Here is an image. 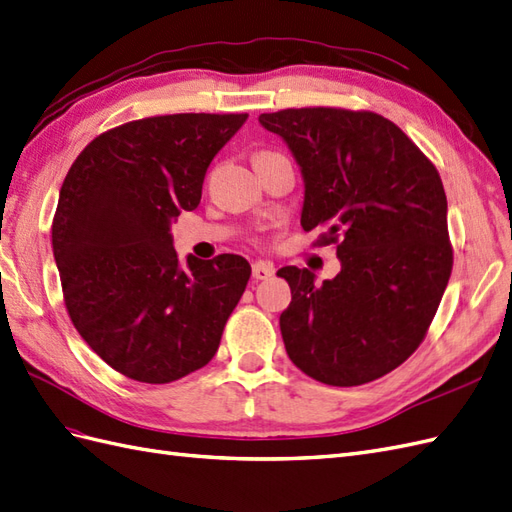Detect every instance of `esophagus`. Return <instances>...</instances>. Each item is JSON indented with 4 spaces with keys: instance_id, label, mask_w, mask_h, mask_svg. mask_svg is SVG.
<instances>
[{
    "instance_id": "1",
    "label": "esophagus",
    "mask_w": 512,
    "mask_h": 512,
    "mask_svg": "<svg viewBox=\"0 0 512 512\" xmlns=\"http://www.w3.org/2000/svg\"><path fill=\"white\" fill-rule=\"evenodd\" d=\"M274 274V266L270 264V261H255L253 264V279L257 281H268Z\"/></svg>"
}]
</instances>
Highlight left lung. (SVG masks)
<instances>
[{"label":"left lung","mask_w":512,"mask_h":512,"mask_svg":"<svg viewBox=\"0 0 512 512\" xmlns=\"http://www.w3.org/2000/svg\"><path fill=\"white\" fill-rule=\"evenodd\" d=\"M305 181L300 225L337 242L342 270L316 285L285 266L287 355L333 387L376 381L409 359L435 318L452 272L448 201L437 168L404 131L374 112L300 108L261 114Z\"/></svg>","instance_id":"obj_1"}]
</instances>
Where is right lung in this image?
Wrapping results in <instances>:
<instances>
[{
    "instance_id": "right-lung-1",
    "label": "right lung",
    "mask_w": 512,
    "mask_h": 512,
    "mask_svg": "<svg viewBox=\"0 0 512 512\" xmlns=\"http://www.w3.org/2000/svg\"><path fill=\"white\" fill-rule=\"evenodd\" d=\"M248 114H168L97 136L60 188L51 244L77 333L110 368L164 385L212 361L251 279L240 255L186 257L170 225L201 203Z\"/></svg>"
}]
</instances>
